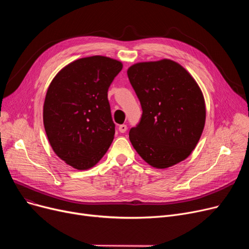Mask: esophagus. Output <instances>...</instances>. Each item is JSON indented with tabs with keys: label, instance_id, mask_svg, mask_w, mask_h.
<instances>
[{
	"label": "esophagus",
	"instance_id": "obj_1",
	"mask_svg": "<svg viewBox=\"0 0 249 249\" xmlns=\"http://www.w3.org/2000/svg\"><path fill=\"white\" fill-rule=\"evenodd\" d=\"M119 131L121 132V133H125L126 131H127V125H125V124H122V125H119Z\"/></svg>",
	"mask_w": 249,
	"mask_h": 249
}]
</instances>
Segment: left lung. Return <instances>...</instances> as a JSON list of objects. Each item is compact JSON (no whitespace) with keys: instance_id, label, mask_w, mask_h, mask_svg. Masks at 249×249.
Instances as JSON below:
<instances>
[{"instance_id":"1","label":"left lung","mask_w":249,"mask_h":249,"mask_svg":"<svg viewBox=\"0 0 249 249\" xmlns=\"http://www.w3.org/2000/svg\"><path fill=\"white\" fill-rule=\"evenodd\" d=\"M142 115L129 131L141 158L158 168L186 160L202 135L206 108L202 91L178 63L140 62L127 71Z\"/></svg>"}]
</instances>
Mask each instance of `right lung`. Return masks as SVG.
Listing matches in <instances>:
<instances>
[{
	"label": "right lung",
	"mask_w": 249,
	"mask_h": 249,
	"mask_svg": "<svg viewBox=\"0 0 249 249\" xmlns=\"http://www.w3.org/2000/svg\"><path fill=\"white\" fill-rule=\"evenodd\" d=\"M120 61L106 56L77 59L51 82L43 123L58 158L77 169L94 166L114 139L115 124L108 89L121 71Z\"/></svg>",
	"instance_id": "obj_1"
}]
</instances>
